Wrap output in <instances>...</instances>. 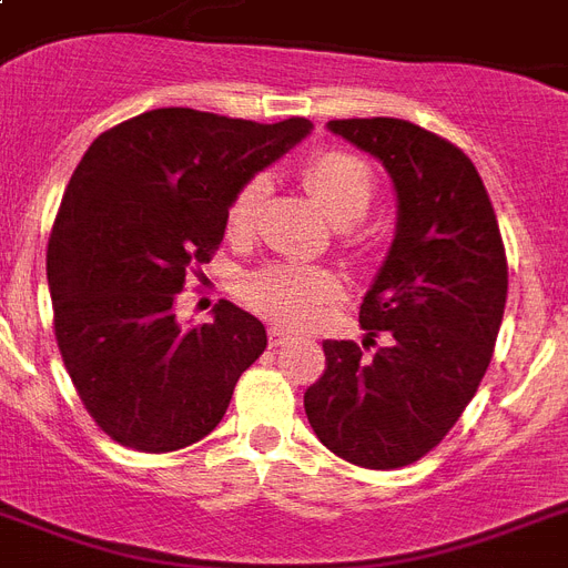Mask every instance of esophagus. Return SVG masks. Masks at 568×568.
<instances>
[{
  "label": "esophagus",
  "mask_w": 568,
  "mask_h": 568,
  "mask_svg": "<svg viewBox=\"0 0 568 568\" xmlns=\"http://www.w3.org/2000/svg\"><path fill=\"white\" fill-rule=\"evenodd\" d=\"M267 338H271V347H283V345H288V342H292V336H288V333H285V329H280V327L267 329Z\"/></svg>",
  "instance_id": "1"
}]
</instances>
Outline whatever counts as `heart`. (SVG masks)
I'll return each mask as SVG.
<instances>
[{"label": "heart", "mask_w": 568, "mask_h": 568, "mask_svg": "<svg viewBox=\"0 0 568 568\" xmlns=\"http://www.w3.org/2000/svg\"><path fill=\"white\" fill-rule=\"evenodd\" d=\"M301 176L329 221L338 226L359 221L374 200L372 168L347 150H321L310 155ZM265 189V176H253L235 191L226 209V232L232 239H244L253 232ZM336 294V280L321 267L267 265L244 280V301L280 327L292 329L310 327L312 321H318Z\"/></svg>", "instance_id": "obj_1"}]
</instances>
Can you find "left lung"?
I'll return each instance as SVG.
<instances>
[{"instance_id": "obj_1", "label": "left lung", "mask_w": 568, "mask_h": 568, "mask_svg": "<svg viewBox=\"0 0 568 568\" xmlns=\"http://www.w3.org/2000/svg\"><path fill=\"white\" fill-rule=\"evenodd\" d=\"M383 162L397 226L359 306L387 345L324 342L327 368L303 395L315 436L363 468H400L436 448L475 397L507 303V256L480 173L459 146L409 120H329Z\"/></svg>"}]
</instances>
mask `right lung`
<instances>
[{"instance_id":"add662e5","label":"right lung","mask_w":568,"mask_h":568,"mask_svg":"<svg viewBox=\"0 0 568 568\" xmlns=\"http://www.w3.org/2000/svg\"><path fill=\"white\" fill-rule=\"evenodd\" d=\"M310 132L306 118L155 109L88 146L49 235L47 280L67 374L114 442L168 454L221 424L267 333L230 301L182 327L173 303L223 241L235 191Z\"/></svg>"}]
</instances>
